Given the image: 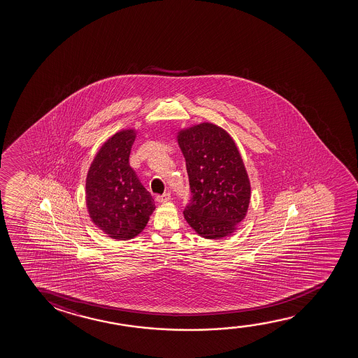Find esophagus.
<instances>
[{"label": "esophagus", "instance_id": "34e87169", "mask_svg": "<svg viewBox=\"0 0 358 358\" xmlns=\"http://www.w3.org/2000/svg\"><path fill=\"white\" fill-rule=\"evenodd\" d=\"M171 199V194L170 193H165V194H162V196H157V201L159 203H166V201H170Z\"/></svg>", "mask_w": 358, "mask_h": 358}]
</instances>
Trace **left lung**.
Instances as JSON below:
<instances>
[{"label":"left lung","mask_w":358,"mask_h":358,"mask_svg":"<svg viewBox=\"0 0 358 358\" xmlns=\"http://www.w3.org/2000/svg\"><path fill=\"white\" fill-rule=\"evenodd\" d=\"M186 159L191 201L183 215L198 235L217 240L245 219L250 183L234 139L213 123H201L177 136Z\"/></svg>","instance_id":"8db88e82"}]
</instances>
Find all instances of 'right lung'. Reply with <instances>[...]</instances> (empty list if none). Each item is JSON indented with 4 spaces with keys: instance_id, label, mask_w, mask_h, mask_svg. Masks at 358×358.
I'll use <instances>...</instances> for the list:
<instances>
[{
    "instance_id": "1",
    "label": "right lung",
    "mask_w": 358,
    "mask_h": 358,
    "mask_svg": "<svg viewBox=\"0 0 358 358\" xmlns=\"http://www.w3.org/2000/svg\"><path fill=\"white\" fill-rule=\"evenodd\" d=\"M134 139L133 129L113 134L99 150L87 176L89 215L115 240H131L139 235L155 209L150 193L129 166Z\"/></svg>"
}]
</instances>
